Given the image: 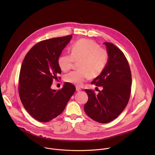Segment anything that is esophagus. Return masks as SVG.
Here are the masks:
<instances>
[{"instance_id":"esophagus-1","label":"esophagus","mask_w":155,"mask_h":155,"mask_svg":"<svg viewBox=\"0 0 155 155\" xmlns=\"http://www.w3.org/2000/svg\"><path fill=\"white\" fill-rule=\"evenodd\" d=\"M76 91H81L82 90V89L80 87H76Z\"/></svg>"}]
</instances>
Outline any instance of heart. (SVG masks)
I'll return each mask as SVG.
<instances>
[{"instance_id":"b5f03b06","label":"heart","mask_w":155,"mask_h":155,"mask_svg":"<svg viewBox=\"0 0 155 155\" xmlns=\"http://www.w3.org/2000/svg\"><path fill=\"white\" fill-rule=\"evenodd\" d=\"M109 61L107 51L92 40L82 39L71 47V54H63L58 58V65L63 71L70 70L75 62L79 70L71 71L64 81L76 86H82L89 77H98L104 71Z\"/></svg>"}]
</instances>
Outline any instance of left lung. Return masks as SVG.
Wrapping results in <instances>:
<instances>
[{"mask_svg": "<svg viewBox=\"0 0 155 155\" xmlns=\"http://www.w3.org/2000/svg\"><path fill=\"white\" fill-rule=\"evenodd\" d=\"M104 44L109 61L101 74L91 82L103 89L98 94L93 90L85 89L88 101L84 106L89 117L101 124L113 120L124 110L130 98L132 83L130 67L124 54L111 43Z\"/></svg>", "mask_w": 155, "mask_h": 155, "instance_id": "8db88e82", "label": "left lung"}]
</instances>
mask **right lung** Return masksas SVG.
<instances>
[{"label":"right lung","instance_id":"right-lung-1","mask_svg":"<svg viewBox=\"0 0 155 155\" xmlns=\"http://www.w3.org/2000/svg\"><path fill=\"white\" fill-rule=\"evenodd\" d=\"M72 35L42 41L27 53L19 76L18 93L22 105L35 119L47 122L60 115L76 91L65 82L61 89L51 88L61 78L58 58Z\"/></svg>","mask_w":155,"mask_h":155}]
</instances>
